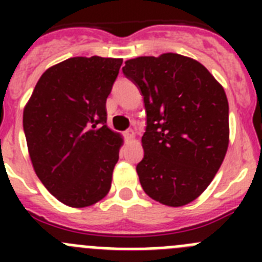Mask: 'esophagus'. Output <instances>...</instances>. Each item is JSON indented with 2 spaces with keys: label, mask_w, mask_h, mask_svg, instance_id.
Returning <instances> with one entry per match:
<instances>
[{
  "label": "esophagus",
  "mask_w": 262,
  "mask_h": 262,
  "mask_svg": "<svg viewBox=\"0 0 262 262\" xmlns=\"http://www.w3.org/2000/svg\"><path fill=\"white\" fill-rule=\"evenodd\" d=\"M135 131H134V129H127L126 131V138H127V140H129V142H131V140H135Z\"/></svg>",
  "instance_id": "esophagus-1"
}]
</instances>
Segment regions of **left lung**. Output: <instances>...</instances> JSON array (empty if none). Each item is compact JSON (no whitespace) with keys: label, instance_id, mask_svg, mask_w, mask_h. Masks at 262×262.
<instances>
[{"label":"left lung","instance_id":"left-lung-1","mask_svg":"<svg viewBox=\"0 0 262 262\" xmlns=\"http://www.w3.org/2000/svg\"><path fill=\"white\" fill-rule=\"evenodd\" d=\"M123 73L144 97V157L136 166L143 190L156 202L181 207L207 189L230 143L223 86L191 57L166 52L124 62Z\"/></svg>","mask_w":262,"mask_h":262}]
</instances>
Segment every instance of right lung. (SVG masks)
Segmentation results:
<instances>
[{
  "label": "right lung",
  "instance_id": "1",
  "mask_svg": "<svg viewBox=\"0 0 262 262\" xmlns=\"http://www.w3.org/2000/svg\"><path fill=\"white\" fill-rule=\"evenodd\" d=\"M123 59L77 56L50 67L23 108L36 176L57 201L82 209L110 191L123 144L106 124V99Z\"/></svg>",
  "mask_w": 262,
  "mask_h": 262
}]
</instances>
